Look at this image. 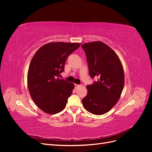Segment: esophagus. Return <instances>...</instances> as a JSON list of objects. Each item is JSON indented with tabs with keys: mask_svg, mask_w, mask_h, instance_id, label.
Wrapping results in <instances>:
<instances>
[{
	"mask_svg": "<svg viewBox=\"0 0 152 152\" xmlns=\"http://www.w3.org/2000/svg\"><path fill=\"white\" fill-rule=\"evenodd\" d=\"M80 86V85H79V84H75V88H77V87H79Z\"/></svg>",
	"mask_w": 152,
	"mask_h": 152,
	"instance_id": "obj_1",
	"label": "esophagus"
}]
</instances>
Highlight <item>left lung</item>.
<instances>
[{"label":"left lung","instance_id":"8db88e82","mask_svg":"<svg viewBox=\"0 0 152 152\" xmlns=\"http://www.w3.org/2000/svg\"><path fill=\"white\" fill-rule=\"evenodd\" d=\"M86 54L89 72L98 80L87 86L82 102L89 112L101 115L109 112L120 99L124 86V72L117 54L108 45L95 41L82 45Z\"/></svg>","mask_w":152,"mask_h":152}]
</instances>
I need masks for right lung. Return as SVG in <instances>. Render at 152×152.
Listing matches in <instances>:
<instances>
[{"instance_id":"obj_1","label":"right lung","mask_w":152,"mask_h":152,"mask_svg":"<svg viewBox=\"0 0 152 152\" xmlns=\"http://www.w3.org/2000/svg\"><path fill=\"white\" fill-rule=\"evenodd\" d=\"M80 43L51 42L35 53L30 63L27 83L31 97L45 113L56 114L66 107L75 86L59 78L67 57Z\"/></svg>"}]
</instances>
